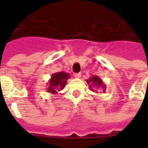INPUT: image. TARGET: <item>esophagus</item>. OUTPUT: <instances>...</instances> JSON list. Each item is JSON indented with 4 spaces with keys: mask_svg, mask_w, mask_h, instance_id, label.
I'll use <instances>...</instances> for the list:
<instances>
[{
    "mask_svg": "<svg viewBox=\"0 0 148 148\" xmlns=\"http://www.w3.org/2000/svg\"><path fill=\"white\" fill-rule=\"evenodd\" d=\"M81 77V73H76V74H74V77H75V78H80Z\"/></svg>",
    "mask_w": 148,
    "mask_h": 148,
    "instance_id": "1",
    "label": "esophagus"
}]
</instances>
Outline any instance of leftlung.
I'll use <instances>...</instances> for the list:
<instances>
[{
  "instance_id": "8db88e82",
  "label": "left lung",
  "mask_w": 148,
  "mask_h": 148,
  "mask_svg": "<svg viewBox=\"0 0 148 148\" xmlns=\"http://www.w3.org/2000/svg\"><path fill=\"white\" fill-rule=\"evenodd\" d=\"M87 83L89 85V88L90 90H92L94 92H96L97 90L101 89L103 90V92H105L106 90V86L103 81L101 80L98 76L94 75V76L90 77V78L87 80Z\"/></svg>"
}]
</instances>
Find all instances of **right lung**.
Listing matches in <instances>:
<instances>
[{
  "instance_id": "right-lung-1",
  "label": "right lung",
  "mask_w": 148,
  "mask_h": 148,
  "mask_svg": "<svg viewBox=\"0 0 148 148\" xmlns=\"http://www.w3.org/2000/svg\"><path fill=\"white\" fill-rule=\"evenodd\" d=\"M70 77V74L65 72H57L53 74L47 83V91L52 95H57L64 89Z\"/></svg>"
}]
</instances>
